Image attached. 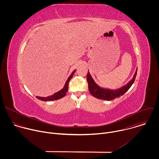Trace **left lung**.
Here are the masks:
<instances>
[{"label": "left lung", "instance_id": "8db88e82", "mask_svg": "<svg viewBox=\"0 0 159 159\" xmlns=\"http://www.w3.org/2000/svg\"><path fill=\"white\" fill-rule=\"evenodd\" d=\"M137 69L136 70L133 79L125 85L123 86L122 87L116 89V90H111L108 89H104L100 87L93 80L91 75L88 71L87 74V80L88 82V87L90 93L92 94L94 97L102 99V100H107L111 101L113 100L116 98H118L121 96H123L125 93H126L128 89L131 87L132 84H133L136 76H137Z\"/></svg>", "mask_w": 159, "mask_h": 159}]
</instances>
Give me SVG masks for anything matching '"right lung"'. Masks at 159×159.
<instances>
[{"label": "right lung", "instance_id": "right-lung-1", "mask_svg": "<svg viewBox=\"0 0 159 159\" xmlns=\"http://www.w3.org/2000/svg\"><path fill=\"white\" fill-rule=\"evenodd\" d=\"M76 70H74L71 74L70 75L69 77V78H68V79L66 80V83L64 85V87L59 90L58 92L55 93L54 94H53L52 96H48V97H46V98H44V97H39V96H36V98H38V99L39 100H41V101H55V100H58L59 99H61L63 97H64L66 93L68 92V89H69V83L70 80V79L72 78L74 73L75 72Z\"/></svg>", "mask_w": 159, "mask_h": 159}]
</instances>
